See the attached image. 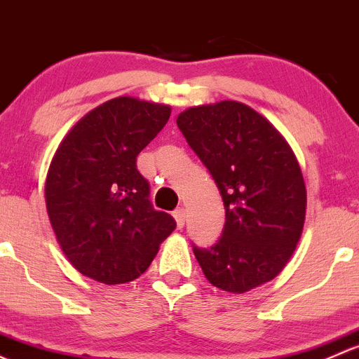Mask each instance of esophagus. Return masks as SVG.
Listing matches in <instances>:
<instances>
[{
    "instance_id": "34e87169",
    "label": "esophagus",
    "mask_w": 359,
    "mask_h": 359,
    "mask_svg": "<svg viewBox=\"0 0 359 359\" xmlns=\"http://www.w3.org/2000/svg\"><path fill=\"white\" fill-rule=\"evenodd\" d=\"M172 216H175L176 219V224H178V228L184 226V221H187V210H184V207H180V209H176L175 212H172Z\"/></svg>"
}]
</instances>
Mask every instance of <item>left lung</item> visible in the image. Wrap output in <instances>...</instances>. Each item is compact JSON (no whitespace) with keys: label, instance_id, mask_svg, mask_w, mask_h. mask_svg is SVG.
Returning <instances> with one entry per match:
<instances>
[{"label":"left lung","instance_id":"8db88e82","mask_svg":"<svg viewBox=\"0 0 359 359\" xmlns=\"http://www.w3.org/2000/svg\"><path fill=\"white\" fill-rule=\"evenodd\" d=\"M176 124L224 204L219 240L194 245L205 278L235 294L273 280L294 254L306 217L304 178L289 143L256 110L231 100L191 107Z\"/></svg>","mask_w":359,"mask_h":359}]
</instances>
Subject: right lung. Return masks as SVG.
<instances>
[{
  "mask_svg": "<svg viewBox=\"0 0 359 359\" xmlns=\"http://www.w3.org/2000/svg\"><path fill=\"white\" fill-rule=\"evenodd\" d=\"M171 107L119 97L84 116L58 147L44 197L70 264L107 283L147 271L176 221L150 202L136 157L162 131Z\"/></svg>",
  "mask_w": 359,
  "mask_h": 359,
  "instance_id": "add662e5",
  "label": "right lung"
}]
</instances>
